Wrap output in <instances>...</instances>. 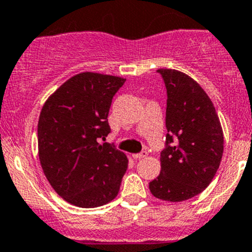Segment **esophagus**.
I'll list each match as a JSON object with an SVG mask.
<instances>
[{"mask_svg": "<svg viewBox=\"0 0 252 252\" xmlns=\"http://www.w3.org/2000/svg\"><path fill=\"white\" fill-rule=\"evenodd\" d=\"M147 152L146 151H143V152H140V153H137V154H133V158H134V159H142V158H144V157H147Z\"/></svg>", "mask_w": 252, "mask_h": 252, "instance_id": "esophagus-1", "label": "esophagus"}]
</instances>
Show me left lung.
<instances>
[{"label":"left lung","instance_id":"left-lung-1","mask_svg":"<svg viewBox=\"0 0 252 252\" xmlns=\"http://www.w3.org/2000/svg\"><path fill=\"white\" fill-rule=\"evenodd\" d=\"M167 90L165 147L160 173L149 182L154 197L181 202L207 188L221 163L223 133L214 104L192 78L172 69L157 70Z\"/></svg>","mask_w":252,"mask_h":252}]
</instances>
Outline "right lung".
<instances>
[{"mask_svg":"<svg viewBox=\"0 0 252 252\" xmlns=\"http://www.w3.org/2000/svg\"><path fill=\"white\" fill-rule=\"evenodd\" d=\"M126 79L81 72L46 100L37 124L38 158L56 193L78 207L93 208L117 197L128 158L103 143L115 93Z\"/></svg>","mask_w":252,"mask_h":252,"instance_id":"right-lung-1","label":"right lung"}]
</instances>
